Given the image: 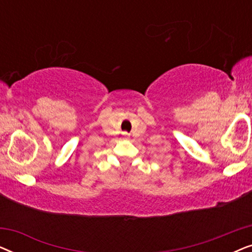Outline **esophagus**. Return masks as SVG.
<instances>
[{
  "instance_id": "34e87169",
  "label": "esophagus",
  "mask_w": 252,
  "mask_h": 252,
  "mask_svg": "<svg viewBox=\"0 0 252 252\" xmlns=\"http://www.w3.org/2000/svg\"><path fill=\"white\" fill-rule=\"evenodd\" d=\"M123 135H124V137H125V139H129V134H127V133H123Z\"/></svg>"
}]
</instances>
